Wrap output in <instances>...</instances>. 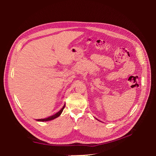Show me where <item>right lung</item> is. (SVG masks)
Instances as JSON below:
<instances>
[{
	"label": "right lung",
	"instance_id": "right-lung-1",
	"mask_svg": "<svg viewBox=\"0 0 156 156\" xmlns=\"http://www.w3.org/2000/svg\"><path fill=\"white\" fill-rule=\"evenodd\" d=\"M65 105H64V107H63L62 108V109H61L60 111H59L57 112V113H55V115H52V116H50V117H48V118L41 119H37V120H36V121H51V120H53V119H55V118L58 117L59 116L62 114V112L63 110H64V107H65Z\"/></svg>",
	"mask_w": 156,
	"mask_h": 156
}]
</instances>
